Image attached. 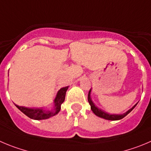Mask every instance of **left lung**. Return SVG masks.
Wrapping results in <instances>:
<instances>
[{"instance_id": "1", "label": "left lung", "mask_w": 151, "mask_h": 151, "mask_svg": "<svg viewBox=\"0 0 151 151\" xmlns=\"http://www.w3.org/2000/svg\"><path fill=\"white\" fill-rule=\"evenodd\" d=\"M90 95H91V89L89 90V92H88V103H89L90 106H91V109L92 110V112H94V113H95L97 116L100 117V118H104V119H106V120L117 121V120H120V119H122V118H124L127 115H128V114H129L131 111L133 110V109L135 108V106L137 105V104H136V105L133 106V107L131 108L130 109H129L127 112H126L125 113H124V114H119V115H116V114H109V113H107V112H104V111H103L102 109L98 108L97 106H95V104H94V103L92 102V101H91Z\"/></svg>"}]
</instances>
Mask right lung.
<instances>
[{"instance_id": "right-lung-1", "label": "right lung", "mask_w": 151, "mask_h": 151, "mask_svg": "<svg viewBox=\"0 0 151 151\" xmlns=\"http://www.w3.org/2000/svg\"><path fill=\"white\" fill-rule=\"evenodd\" d=\"M68 88V86H66L59 90L54 100V108L52 110H46L42 108H28L24 107V106H19L16 104H15V106L29 118H32L34 120L47 119L56 115L60 111L61 104L64 102L66 91Z\"/></svg>"}]
</instances>
